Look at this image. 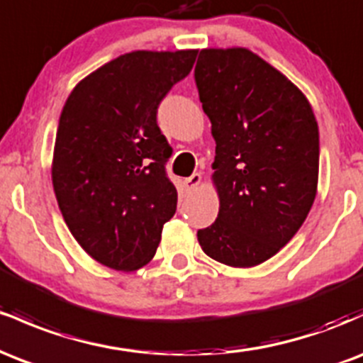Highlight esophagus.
<instances>
[{
  "label": "esophagus",
  "mask_w": 363,
  "mask_h": 363,
  "mask_svg": "<svg viewBox=\"0 0 363 363\" xmlns=\"http://www.w3.org/2000/svg\"><path fill=\"white\" fill-rule=\"evenodd\" d=\"M199 184H201V174H193L191 177H187L184 181V189L186 193H191V191H194L196 187H198Z\"/></svg>",
  "instance_id": "34e87169"
}]
</instances>
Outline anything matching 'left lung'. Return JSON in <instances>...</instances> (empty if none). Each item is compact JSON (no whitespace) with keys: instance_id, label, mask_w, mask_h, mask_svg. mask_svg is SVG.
Here are the masks:
<instances>
[{"instance_id":"obj_1","label":"left lung","mask_w":363,"mask_h":363,"mask_svg":"<svg viewBox=\"0 0 363 363\" xmlns=\"http://www.w3.org/2000/svg\"><path fill=\"white\" fill-rule=\"evenodd\" d=\"M211 121L218 216L198 230L206 256L252 268L302 227L318 194L319 128L297 85L245 48H206L194 69Z\"/></svg>"}]
</instances>
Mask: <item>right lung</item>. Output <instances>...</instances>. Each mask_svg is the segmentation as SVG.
I'll return each mask as SVG.
<instances>
[{
	"label": "right lung",
	"mask_w": 363,
	"mask_h": 363,
	"mask_svg": "<svg viewBox=\"0 0 363 363\" xmlns=\"http://www.w3.org/2000/svg\"><path fill=\"white\" fill-rule=\"evenodd\" d=\"M198 49L131 51L77 83L57 124L51 177L61 215L95 261L136 272L155 256L177 191L157 107Z\"/></svg>",
	"instance_id": "right-lung-1"
}]
</instances>
